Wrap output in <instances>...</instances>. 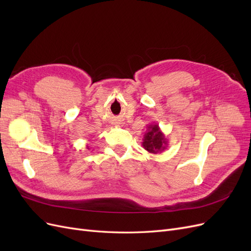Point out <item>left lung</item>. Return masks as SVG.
Here are the masks:
<instances>
[{
    "label": "left lung",
    "instance_id": "1",
    "mask_svg": "<svg viewBox=\"0 0 251 251\" xmlns=\"http://www.w3.org/2000/svg\"><path fill=\"white\" fill-rule=\"evenodd\" d=\"M142 147L149 153H162L169 147V140L159 127V125L151 124L148 126V130L143 135Z\"/></svg>",
    "mask_w": 251,
    "mask_h": 251
}]
</instances>
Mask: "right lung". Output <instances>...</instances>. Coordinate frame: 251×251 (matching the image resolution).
<instances>
[{"mask_svg":"<svg viewBox=\"0 0 251 251\" xmlns=\"http://www.w3.org/2000/svg\"><path fill=\"white\" fill-rule=\"evenodd\" d=\"M87 149H88V150H89V148H87Z\"/></svg>","mask_w":251,"mask_h":251,"instance_id":"obj_1","label":"right lung"}]
</instances>
